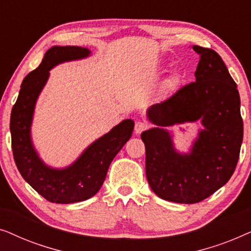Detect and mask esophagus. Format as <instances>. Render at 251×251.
<instances>
[{"instance_id":"34e87169","label":"esophagus","mask_w":251,"mask_h":251,"mask_svg":"<svg viewBox=\"0 0 251 251\" xmlns=\"http://www.w3.org/2000/svg\"><path fill=\"white\" fill-rule=\"evenodd\" d=\"M147 128H149V125H147L146 122L138 121V122H136V125H135V132L137 133V135H139V133H142L144 130H146Z\"/></svg>"}]
</instances>
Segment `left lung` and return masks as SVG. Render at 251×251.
<instances>
[{
    "label": "left lung",
    "mask_w": 251,
    "mask_h": 251,
    "mask_svg": "<svg viewBox=\"0 0 251 251\" xmlns=\"http://www.w3.org/2000/svg\"><path fill=\"white\" fill-rule=\"evenodd\" d=\"M192 48L200 56L195 81L151 106L147 118L155 126L142 133L152 191L163 200L185 204L204 200L227 183L243 138L240 96L227 67L216 51ZM197 121L204 129L190 152L181 153L166 126Z\"/></svg>",
    "instance_id": "obj_1"
}]
</instances>
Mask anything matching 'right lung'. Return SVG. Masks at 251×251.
<instances>
[{"instance_id": "add662e5", "label": "right lung", "mask_w": 251, "mask_h": 251, "mask_svg": "<svg viewBox=\"0 0 251 251\" xmlns=\"http://www.w3.org/2000/svg\"><path fill=\"white\" fill-rule=\"evenodd\" d=\"M91 51L76 46H54L44 54L40 66L24 78L10 118L12 152L24 179L53 203L88 200L100 190L109 164L132 135L135 122L123 120L91 143L73 163L52 168L44 163L34 147L32 123L37 98L50 76V71L65 61L88 58Z\"/></svg>"}]
</instances>
